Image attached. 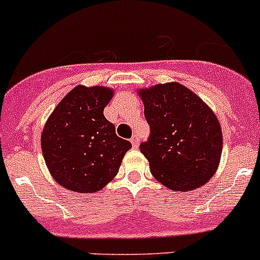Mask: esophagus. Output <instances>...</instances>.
I'll return each mask as SVG.
<instances>
[{
  "label": "esophagus",
  "instance_id": "obj_1",
  "mask_svg": "<svg viewBox=\"0 0 260 260\" xmlns=\"http://www.w3.org/2000/svg\"><path fill=\"white\" fill-rule=\"evenodd\" d=\"M131 142H132L133 147H138V143H140V141H138L137 135H133V137L131 138Z\"/></svg>",
  "mask_w": 260,
  "mask_h": 260
}]
</instances>
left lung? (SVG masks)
Listing matches in <instances>:
<instances>
[{"mask_svg":"<svg viewBox=\"0 0 260 260\" xmlns=\"http://www.w3.org/2000/svg\"><path fill=\"white\" fill-rule=\"evenodd\" d=\"M147 141L140 145L152 175L173 190L207 183L222 153V132L215 113L178 82L141 90Z\"/></svg>","mask_w":260,"mask_h":260,"instance_id":"left-lung-1","label":"left lung"}]
</instances>
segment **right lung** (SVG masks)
I'll return each mask as SVG.
<instances>
[{"mask_svg":"<svg viewBox=\"0 0 260 260\" xmlns=\"http://www.w3.org/2000/svg\"><path fill=\"white\" fill-rule=\"evenodd\" d=\"M113 91L76 86L55 107L42 133V150L53 178L71 191L94 193L118 174L132 147L104 117Z\"/></svg>","mask_w":260,"mask_h":260,"instance_id":"right-lung-1","label":"right lung"}]
</instances>
